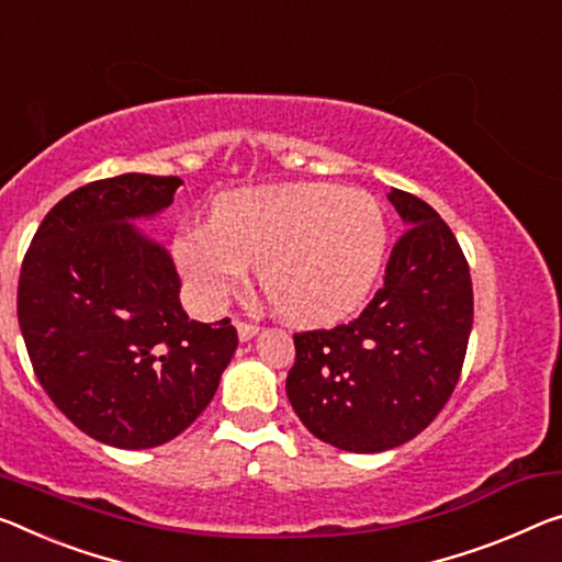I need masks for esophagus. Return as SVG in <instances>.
Segmentation results:
<instances>
[{
	"mask_svg": "<svg viewBox=\"0 0 562 562\" xmlns=\"http://www.w3.org/2000/svg\"><path fill=\"white\" fill-rule=\"evenodd\" d=\"M236 329H238V339L240 341H251L254 336L258 334V326L251 322H236Z\"/></svg>",
	"mask_w": 562,
	"mask_h": 562,
	"instance_id": "esophagus-1",
	"label": "esophagus"
}]
</instances>
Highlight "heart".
I'll list each match as a JSON object with an SVG mask.
<instances>
[{
	"label": "heart",
	"mask_w": 562,
	"mask_h": 562,
	"mask_svg": "<svg viewBox=\"0 0 562 562\" xmlns=\"http://www.w3.org/2000/svg\"><path fill=\"white\" fill-rule=\"evenodd\" d=\"M386 218L359 188L293 183L221 198L215 223L180 231L176 261L205 308L238 293L251 266L266 299L293 324H334L374 286Z\"/></svg>",
	"instance_id": "b5f03b06"
}]
</instances>
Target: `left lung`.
Masks as SVG:
<instances>
[{"label":"left lung","instance_id":"left-lung-1","mask_svg":"<svg viewBox=\"0 0 562 562\" xmlns=\"http://www.w3.org/2000/svg\"><path fill=\"white\" fill-rule=\"evenodd\" d=\"M404 236L359 318L293 334L286 376L311 435L347 452H384L417 437L454 392L472 331L470 266L422 198L392 188Z\"/></svg>","mask_w":562,"mask_h":562}]
</instances>
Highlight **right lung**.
Listing matches in <instances>:
<instances>
[{
    "mask_svg": "<svg viewBox=\"0 0 562 562\" xmlns=\"http://www.w3.org/2000/svg\"><path fill=\"white\" fill-rule=\"evenodd\" d=\"M178 186L125 172L77 188L40 223L20 271L16 318L42 390L120 450L191 427L238 347L231 318H188L170 254L133 223L166 211Z\"/></svg>",
    "mask_w": 562,
    "mask_h": 562,
    "instance_id": "right-lung-1",
    "label": "right lung"
}]
</instances>
